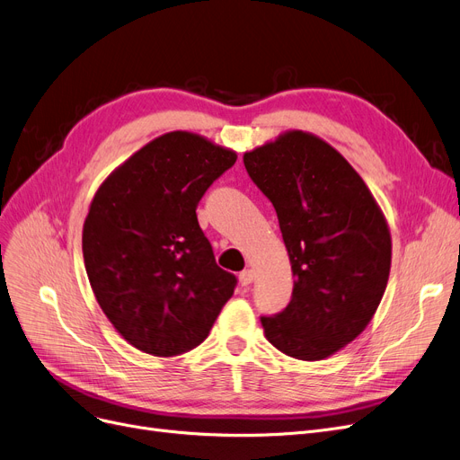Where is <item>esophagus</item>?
I'll use <instances>...</instances> for the list:
<instances>
[{
  "label": "esophagus",
  "mask_w": 460,
  "mask_h": 460,
  "mask_svg": "<svg viewBox=\"0 0 460 460\" xmlns=\"http://www.w3.org/2000/svg\"><path fill=\"white\" fill-rule=\"evenodd\" d=\"M252 279H254V273H252V270H243V271L240 273V283H242V287L251 285V283H252Z\"/></svg>",
  "instance_id": "34e87169"
}]
</instances>
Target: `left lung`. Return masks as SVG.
Returning <instances> with one entry per match:
<instances>
[{
    "label": "left lung",
    "instance_id": "left-lung-1",
    "mask_svg": "<svg viewBox=\"0 0 460 460\" xmlns=\"http://www.w3.org/2000/svg\"><path fill=\"white\" fill-rule=\"evenodd\" d=\"M243 164L278 213L294 275L290 304L261 319L266 340L292 358H328L362 334L387 288V218L351 164L309 132L288 130Z\"/></svg>",
    "mask_w": 460,
    "mask_h": 460
}]
</instances>
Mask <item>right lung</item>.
I'll return each mask as SVG.
<instances>
[{"mask_svg":"<svg viewBox=\"0 0 460 460\" xmlns=\"http://www.w3.org/2000/svg\"><path fill=\"white\" fill-rule=\"evenodd\" d=\"M235 151L192 132L146 143L96 190L83 226L92 292L117 332L155 357L204 341L235 287L196 208Z\"/></svg>","mask_w":460,"mask_h":460,"instance_id":"add662e5","label":"right lung"}]
</instances>
